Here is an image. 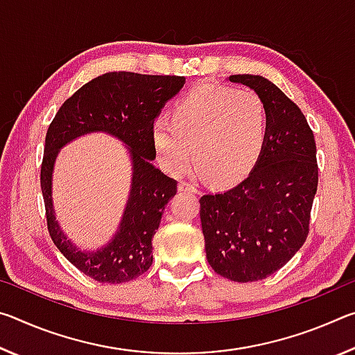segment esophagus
Here are the masks:
<instances>
[{"mask_svg": "<svg viewBox=\"0 0 355 355\" xmlns=\"http://www.w3.org/2000/svg\"><path fill=\"white\" fill-rule=\"evenodd\" d=\"M178 189L182 192H197V186L188 182H182L178 184Z\"/></svg>", "mask_w": 355, "mask_h": 355, "instance_id": "34e87169", "label": "esophagus"}]
</instances>
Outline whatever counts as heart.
<instances>
[{
	"label": "heart",
	"instance_id": "b5f03b06",
	"mask_svg": "<svg viewBox=\"0 0 355 355\" xmlns=\"http://www.w3.org/2000/svg\"><path fill=\"white\" fill-rule=\"evenodd\" d=\"M268 137V111L252 91L202 86L189 92L167 119L152 127L159 164L182 177L192 158L197 169L218 183H233L252 171Z\"/></svg>",
	"mask_w": 355,
	"mask_h": 355
}]
</instances>
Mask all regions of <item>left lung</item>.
I'll list each match as a JSON object with an SVG mask.
<instances>
[{"label":"left lung","mask_w":355,"mask_h":355,"mask_svg":"<svg viewBox=\"0 0 355 355\" xmlns=\"http://www.w3.org/2000/svg\"><path fill=\"white\" fill-rule=\"evenodd\" d=\"M228 81L260 95L268 137L241 183L202 197L200 220L214 272L245 284L284 268L307 239L318 188L316 144L302 111L274 83L260 75Z\"/></svg>","instance_id":"obj_1"}]
</instances>
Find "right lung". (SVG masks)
<instances>
[{"instance_id": "add662e5", "label": "right lung", "mask_w": 355, "mask_h": 355, "mask_svg": "<svg viewBox=\"0 0 355 355\" xmlns=\"http://www.w3.org/2000/svg\"><path fill=\"white\" fill-rule=\"evenodd\" d=\"M184 76L139 75L110 71L84 84L59 107L46 131L40 169L48 232L61 254L83 274L101 284H123L152 266V239L164 207L177 194V182L152 164L155 119L182 91ZM106 132L129 150L132 184L118 232L97 251H83L55 219L52 205V172L58 152L78 137Z\"/></svg>"}]
</instances>
